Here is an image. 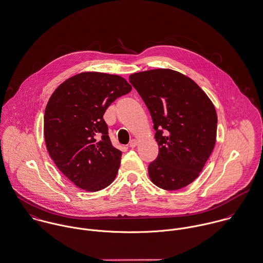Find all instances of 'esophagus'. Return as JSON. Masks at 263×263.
Masks as SVG:
<instances>
[{
	"instance_id": "esophagus-1",
	"label": "esophagus",
	"mask_w": 263,
	"mask_h": 263,
	"mask_svg": "<svg viewBox=\"0 0 263 263\" xmlns=\"http://www.w3.org/2000/svg\"><path fill=\"white\" fill-rule=\"evenodd\" d=\"M138 145V141L136 140V139H132L131 141H130V143H129V146L131 147V148H134V147H136Z\"/></svg>"
}]
</instances>
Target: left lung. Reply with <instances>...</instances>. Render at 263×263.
Segmentation results:
<instances>
[{
	"label": "left lung",
	"mask_w": 263,
	"mask_h": 263,
	"mask_svg": "<svg viewBox=\"0 0 263 263\" xmlns=\"http://www.w3.org/2000/svg\"><path fill=\"white\" fill-rule=\"evenodd\" d=\"M129 82L147 106L156 130L158 156L148 165L152 182L170 191L186 187L213 151L214 105L192 79L171 69L134 73Z\"/></svg>",
	"instance_id": "8db88e82"
}]
</instances>
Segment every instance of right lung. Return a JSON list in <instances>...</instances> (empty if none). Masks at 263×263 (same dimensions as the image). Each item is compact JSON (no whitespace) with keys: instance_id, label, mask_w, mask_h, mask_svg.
I'll list each match as a JSON object with an SVG mask.
<instances>
[{"instance_id":"add662e5","label":"right lung","mask_w":263,"mask_h":263,"mask_svg":"<svg viewBox=\"0 0 263 263\" xmlns=\"http://www.w3.org/2000/svg\"><path fill=\"white\" fill-rule=\"evenodd\" d=\"M131 88L121 76L83 72L64 81L50 98L44 127L47 149L77 187L96 192L115 180L122 152L111 145L103 117Z\"/></svg>"}]
</instances>
